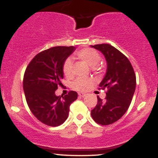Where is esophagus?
Returning <instances> with one entry per match:
<instances>
[{
    "label": "esophagus",
    "mask_w": 158,
    "mask_h": 158,
    "mask_svg": "<svg viewBox=\"0 0 158 158\" xmlns=\"http://www.w3.org/2000/svg\"><path fill=\"white\" fill-rule=\"evenodd\" d=\"M85 96H86V94H84V93H79V97H85Z\"/></svg>",
    "instance_id": "esophagus-1"
}]
</instances>
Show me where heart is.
I'll use <instances>...</instances> for the list:
<instances>
[{"mask_svg": "<svg viewBox=\"0 0 158 158\" xmlns=\"http://www.w3.org/2000/svg\"><path fill=\"white\" fill-rule=\"evenodd\" d=\"M77 58L86 63L90 67L96 66L100 61L101 57L97 50L91 48H84L82 50H79L77 53ZM62 71L64 75L67 78H70L73 75V62L71 59H67L64 61L62 65ZM93 79L90 78H78L74 81L73 86L74 89L79 90V91H85L88 90L93 85Z\"/></svg>", "mask_w": 158, "mask_h": 158, "instance_id": "obj_1", "label": "heart"}]
</instances>
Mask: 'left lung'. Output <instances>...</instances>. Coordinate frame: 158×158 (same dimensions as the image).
Listing matches in <instances>:
<instances>
[{
	"label": "left lung",
	"instance_id": "8db88e82",
	"mask_svg": "<svg viewBox=\"0 0 158 158\" xmlns=\"http://www.w3.org/2000/svg\"><path fill=\"white\" fill-rule=\"evenodd\" d=\"M102 52L107 61L106 76L99 89H106L104 100L97 97V104L91 110V117L102 126L117 122L124 115L131 104L135 91L136 76L128 58L108 44L91 45Z\"/></svg>",
	"mask_w": 158,
	"mask_h": 158
}]
</instances>
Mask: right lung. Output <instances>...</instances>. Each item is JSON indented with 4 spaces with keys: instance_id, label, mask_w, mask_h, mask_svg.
I'll return each instance as SVG.
<instances>
[{
    "instance_id": "right-lung-1",
    "label": "right lung",
    "mask_w": 158,
    "mask_h": 158,
    "mask_svg": "<svg viewBox=\"0 0 158 158\" xmlns=\"http://www.w3.org/2000/svg\"><path fill=\"white\" fill-rule=\"evenodd\" d=\"M76 48L53 47L36 55L27 67L23 88L29 108L40 122L49 126H60L68 117L70 106L77 99L76 91L56 95L62 86V65Z\"/></svg>"
}]
</instances>
